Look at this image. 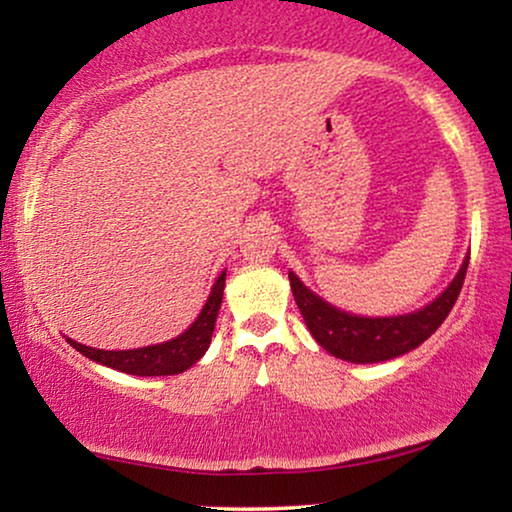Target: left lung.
Masks as SVG:
<instances>
[{
    "mask_svg": "<svg viewBox=\"0 0 512 512\" xmlns=\"http://www.w3.org/2000/svg\"><path fill=\"white\" fill-rule=\"evenodd\" d=\"M468 258L471 256H466L457 277L433 303L401 317H359V314L342 312L307 289L293 272H289V282L312 338L328 354L352 363H380L408 354L410 349L419 347L426 338H431V333L438 331L464 286Z\"/></svg>",
    "mask_w": 512,
    "mask_h": 512,
    "instance_id": "8db88e82",
    "label": "left lung"
}]
</instances>
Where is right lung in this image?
Masks as SVG:
<instances>
[{
  "instance_id": "1",
  "label": "right lung",
  "mask_w": 512,
  "mask_h": 512,
  "mask_svg": "<svg viewBox=\"0 0 512 512\" xmlns=\"http://www.w3.org/2000/svg\"><path fill=\"white\" fill-rule=\"evenodd\" d=\"M223 286H226V272H221L216 284L212 286L205 307L198 314V319L186 328L184 333L177 335L174 340L160 342V345L151 347H139V349H118V352H107V349H95L86 347L81 342H74L67 338L76 352H81L86 359L102 363L114 370L128 375L139 377H156V375H179L184 373L202 359V354L207 352L209 342H212L216 314H219L221 300H223Z\"/></svg>"
}]
</instances>
